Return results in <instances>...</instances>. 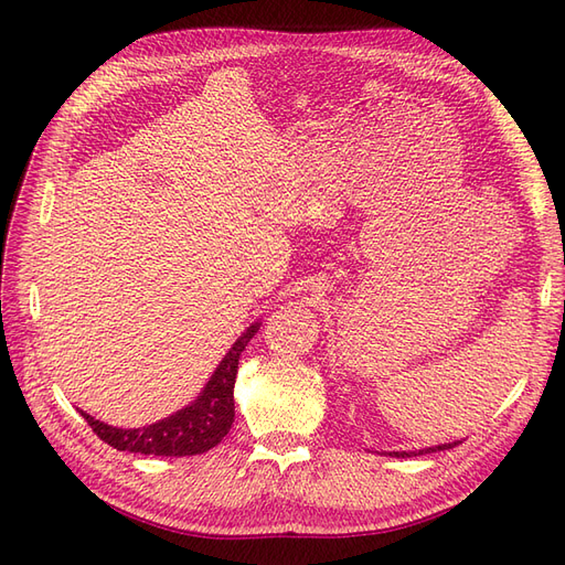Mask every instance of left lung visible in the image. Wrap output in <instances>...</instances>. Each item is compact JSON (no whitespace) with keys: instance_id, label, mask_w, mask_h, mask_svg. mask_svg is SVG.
I'll list each match as a JSON object with an SVG mask.
<instances>
[{"instance_id":"1","label":"left lung","mask_w":565,"mask_h":565,"mask_svg":"<svg viewBox=\"0 0 565 565\" xmlns=\"http://www.w3.org/2000/svg\"><path fill=\"white\" fill-rule=\"evenodd\" d=\"M460 441H452V444H441V446H431V448H423V450H398V452H390L392 458H413V455H425V452H436V450H448L455 448Z\"/></svg>"}]
</instances>
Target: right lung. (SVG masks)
Returning <instances> with one entry per match:
<instances>
[{"mask_svg": "<svg viewBox=\"0 0 565 565\" xmlns=\"http://www.w3.org/2000/svg\"><path fill=\"white\" fill-rule=\"evenodd\" d=\"M260 323H250L248 329L236 338L230 352L217 363L206 387L199 392L194 402L178 413L163 417V420L138 427L121 429L105 425L88 413L79 411L100 439L117 450H129L140 455H161V458H185V455L206 452L223 441L234 423V380L239 369V356L246 350L250 338L258 333Z\"/></svg>", "mask_w": 565, "mask_h": 565, "instance_id": "add662e5", "label": "right lung"}]
</instances>
